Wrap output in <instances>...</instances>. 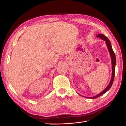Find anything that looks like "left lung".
<instances>
[{
    "instance_id": "8db88e82",
    "label": "left lung",
    "mask_w": 126,
    "mask_h": 126,
    "mask_svg": "<svg viewBox=\"0 0 126 126\" xmlns=\"http://www.w3.org/2000/svg\"><path fill=\"white\" fill-rule=\"evenodd\" d=\"M97 37H99L101 39H102L103 41L106 42V44L107 45V47H108V49L109 53H110V55L111 57V66H112V74H111V78L110 79V81L109 82V84L107 85L105 89H104L102 92H101L100 93H99L97 95H96L95 96H93V97H85V96H83L84 97L88 98H92V99H94L98 97H100V96L104 94V93H106L107 91L109 90V89L111 88L112 84H113V83L114 81V76H115V64H116V57H115V54L114 52L113 51V50L112 49V47L111 45L110 44V42L109 40L108 39V38L107 37L104 35L103 34H98L97 36H96Z\"/></svg>"
}]
</instances>
